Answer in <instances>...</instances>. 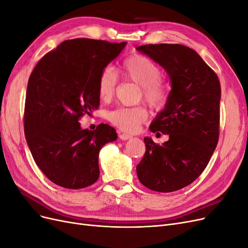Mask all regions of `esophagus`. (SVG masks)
<instances>
[{
    "mask_svg": "<svg viewBox=\"0 0 248 248\" xmlns=\"http://www.w3.org/2000/svg\"><path fill=\"white\" fill-rule=\"evenodd\" d=\"M119 138L121 139L122 140H127L132 138L131 134H128V133H122V132H119Z\"/></svg>",
    "mask_w": 248,
    "mask_h": 248,
    "instance_id": "1",
    "label": "esophagus"
}]
</instances>
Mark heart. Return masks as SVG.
Returning <instances> with one entry per match:
<instances>
[{
  "label": "heart",
  "mask_w": 248,
  "mask_h": 248,
  "mask_svg": "<svg viewBox=\"0 0 248 248\" xmlns=\"http://www.w3.org/2000/svg\"><path fill=\"white\" fill-rule=\"evenodd\" d=\"M122 74L141 87V94L146 102L153 108H161L167 102L168 93L159 80L160 69L151 59L142 55H133L127 58L122 64ZM117 76L115 70L107 67L102 70L97 82V91L104 101L110 99L115 93ZM148 118L147 110L141 107L117 108L108 112V120L119 129L134 132L140 124Z\"/></svg>",
  "instance_id": "obj_1"
}]
</instances>
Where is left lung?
Returning <instances> with one entry per match:
<instances>
[{"label":"left lung","instance_id":"8db88e82","mask_svg":"<svg viewBox=\"0 0 248 248\" xmlns=\"http://www.w3.org/2000/svg\"><path fill=\"white\" fill-rule=\"evenodd\" d=\"M167 71L171 90L164 108L150 125L169 134L156 145L145 138L146 153L137 166L147 188L171 192L191 184L207 167L219 136L220 82L196 50L181 44L138 46Z\"/></svg>","mask_w":248,"mask_h":248}]
</instances>
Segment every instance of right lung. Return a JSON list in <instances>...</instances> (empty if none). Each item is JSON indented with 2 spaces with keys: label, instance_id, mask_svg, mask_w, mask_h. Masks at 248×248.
<instances>
[{
  "label": "right lung",
  "instance_id": "1",
  "mask_svg": "<svg viewBox=\"0 0 248 248\" xmlns=\"http://www.w3.org/2000/svg\"><path fill=\"white\" fill-rule=\"evenodd\" d=\"M127 42L78 38L47 52L30 76L25 104V136L38 168L51 182L79 189L99 178L101 148L118 139L100 124L82 129L78 120L98 108L97 82Z\"/></svg>",
  "mask_w": 248,
  "mask_h": 248
}]
</instances>
